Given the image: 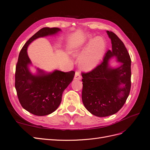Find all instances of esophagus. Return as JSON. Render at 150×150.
<instances>
[{"label": "esophagus", "instance_id": "esophagus-1", "mask_svg": "<svg viewBox=\"0 0 150 150\" xmlns=\"http://www.w3.org/2000/svg\"><path fill=\"white\" fill-rule=\"evenodd\" d=\"M74 79L75 80H81V76L80 75V72L79 71H76L75 73L74 76Z\"/></svg>", "mask_w": 150, "mask_h": 150}]
</instances>
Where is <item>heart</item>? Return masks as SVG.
<instances>
[{"label":"heart","instance_id":"heart-1","mask_svg":"<svg viewBox=\"0 0 150 150\" xmlns=\"http://www.w3.org/2000/svg\"><path fill=\"white\" fill-rule=\"evenodd\" d=\"M106 50V42L101 36L93 38L87 35L71 49L72 55L79 57V63L83 69L91 71L96 67L103 59Z\"/></svg>","mask_w":150,"mask_h":150}]
</instances>
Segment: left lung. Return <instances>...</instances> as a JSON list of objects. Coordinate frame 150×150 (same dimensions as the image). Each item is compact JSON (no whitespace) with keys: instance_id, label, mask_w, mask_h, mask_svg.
<instances>
[{"instance_id":"obj_1","label":"left lung","mask_w":150,"mask_h":150,"mask_svg":"<svg viewBox=\"0 0 150 150\" xmlns=\"http://www.w3.org/2000/svg\"><path fill=\"white\" fill-rule=\"evenodd\" d=\"M111 40L101 64L88 73H82V100L92 115L106 117L116 113L123 106L131 89V58L125 44L111 31L106 30ZM115 58L120 66L113 68L109 61Z\"/></svg>"}]
</instances>
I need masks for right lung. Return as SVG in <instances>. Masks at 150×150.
I'll list each match as a JSON object with an SVG mask.
<instances>
[{"label":"right lung","instance_id":"obj_1","mask_svg":"<svg viewBox=\"0 0 150 150\" xmlns=\"http://www.w3.org/2000/svg\"><path fill=\"white\" fill-rule=\"evenodd\" d=\"M61 29L44 28L26 42L19 53L16 68L15 87L22 106L36 116H46L55 111L60 105L62 94L73 80L75 72L59 70L46 72L37 68L33 74L30 70L32 62L28 47L34 40L57 34Z\"/></svg>","mask_w":150,"mask_h":150}]
</instances>
